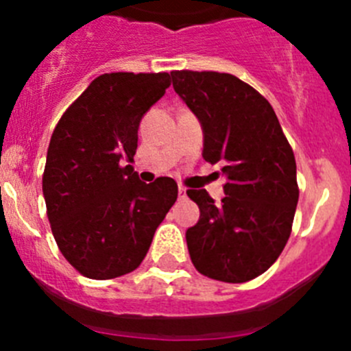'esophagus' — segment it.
<instances>
[{
	"label": "esophagus",
	"mask_w": 351,
	"mask_h": 351,
	"mask_svg": "<svg viewBox=\"0 0 351 351\" xmlns=\"http://www.w3.org/2000/svg\"><path fill=\"white\" fill-rule=\"evenodd\" d=\"M178 195H179V198H186V188L184 186H179V190H178Z\"/></svg>",
	"instance_id": "obj_1"
}]
</instances>
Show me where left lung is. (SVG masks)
Returning a JSON list of instances; mask_svg holds the SVG:
<instances>
[{"label": "left lung", "instance_id": "8db88e82", "mask_svg": "<svg viewBox=\"0 0 351 351\" xmlns=\"http://www.w3.org/2000/svg\"><path fill=\"white\" fill-rule=\"evenodd\" d=\"M173 89L200 119L204 160L226 176L221 202L188 190L200 219L186 232L191 262L223 283H246L281 255L299 202L295 156L265 98L230 73L170 71Z\"/></svg>", "mask_w": 351, "mask_h": 351}]
</instances>
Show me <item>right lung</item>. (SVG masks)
Wrapping results in <instances>:
<instances>
[{
    "mask_svg": "<svg viewBox=\"0 0 351 351\" xmlns=\"http://www.w3.org/2000/svg\"><path fill=\"white\" fill-rule=\"evenodd\" d=\"M167 71L96 77L52 132L42 190L56 244L91 280L135 271L158 225L178 200V182H142L132 165L138 125L170 86Z\"/></svg>",
    "mask_w": 351,
    "mask_h": 351,
    "instance_id": "add662e5",
    "label": "right lung"
}]
</instances>
